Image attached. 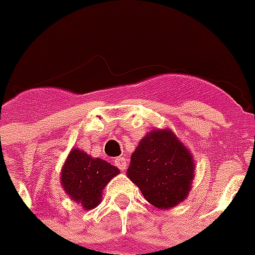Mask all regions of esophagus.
Here are the masks:
<instances>
[{"mask_svg": "<svg viewBox=\"0 0 255 255\" xmlns=\"http://www.w3.org/2000/svg\"><path fill=\"white\" fill-rule=\"evenodd\" d=\"M115 164L119 167L120 171L127 170V159L124 156H119V158H115Z\"/></svg>", "mask_w": 255, "mask_h": 255, "instance_id": "34e87169", "label": "esophagus"}]
</instances>
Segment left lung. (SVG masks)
<instances>
[{
  "instance_id": "8db88e82",
  "label": "left lung",
  "mask_w": 255,
  "mask_h": 255,
  "mask_svg": "<svg viewBox=\"0 0 255 255\" xmlns=\"http://www.w3.org/2000/svg\"><path fill=\"white\" fill-rule=\"evenodd\" d=\"M127 175L151 205L171 209L187 197L194 179V160L172 132L155 129L132 153Z\"/></svg>"
}]
</instances>
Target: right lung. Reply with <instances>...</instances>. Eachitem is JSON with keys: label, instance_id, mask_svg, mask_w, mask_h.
I'll use <instances>...</instances> for the list:
<instances>
[{"label": "right lung", "instance_id": "1", "mask_svg": "<svg viewBox=\"0 0 255 255\" xmlns=\"http://www.w3.org/2000/svg\"><path fill=\"white\" fill-rule=\"evenodd\" d=\"M119 172V168L111 163L73 149L61 171V184L73 201L91 210L100 203L103 188Z\"/></svg>", "mask_w": 255, "mask_h": 255}]
</instances>
